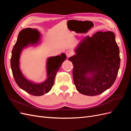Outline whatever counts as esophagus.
<instances>
[{
    "label": "esophagus",
    "mask_w": 131,
    "mask_h": 131,
    "mask_svg": "<svg viewBox=\"0 0 131 131\" xmlns=\"http://www.w3.org/2000/svg\"><path fill=\"white\" fill-rule=\"evenodd\" d=\"M73 54V52L72 51L68 50V51H66V55H67V57L68 58L70 57V56H72Z\"/></svg>",
    "instance_id": "1"
}]
</instances>
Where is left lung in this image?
<instances>
[{
	"label": "left lung",
	"mask_w": 131,
	"mask_h": 131,
	"mask_svg": "<svg viewBox=\"0 0 131 131\" xmlns=\"http://www.w3.org/2000/svg\"><path fill=\"white\" fill-rule=\"evenodd\" d=\"M69 61L74 66V83L78 91L89 96L100 94L113 85L120 68V51L112 31L86 36Z\"/></svg>",
	"instance_id": "left-lung-1"
}]
</instances>
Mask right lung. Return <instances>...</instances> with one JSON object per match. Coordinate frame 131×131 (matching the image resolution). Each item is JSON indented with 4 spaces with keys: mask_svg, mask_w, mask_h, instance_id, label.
I'll return each mask as SVG.
<instances>
[{
    "mask_svg": "<svg viewBox=\"0 0 131 131\" xmlns=\"http://www.w3.org/2000/svg\"><path fill=\"white\" fill-rule=\"evenodd\" d=\"M34 30L38 31V35L35 37ZM41 34L35 29L27 28L22 29L17 37L16 42L12 50L11 67L15 80L17 85L27 93L35 96H40L48 93L54 84V78L60 68L62 63L66 59L65 53L47 58L46 61L47 79L40 83L34 82L27 79L20 69L21 54L24 49L29 46H37L40 42Z\"/></svg>",
    "mask_w": 131,
    "mask_h": 131,
    "instance_id": "add662e5",
    "label": "right lung"
}]
</instances>
